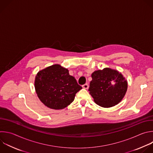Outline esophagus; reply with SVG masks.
<instances>
[{"mask_svg":"<svg viewBox=\"0 0 153 153\" xmlns=\"http://www.w3.org/2000/svg\"><path fill=\"white\" fill-rule=\"evenodd\" d=\"M82 87H83V88L87 89L89 88V85H88V83H85V84H84L83 85H82Z\"/></svg>","mask_w":153,"mask_h":153,"instance_id":"esophagus-1","label":"esophagus"}]
</instances>
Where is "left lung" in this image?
Listing matches in <instances>:
<instances>
[{"label":"left lung","mask_w":153,"mask_h":153,"mask_svg":"<svg viewBox=\"0 0 153 153\" xmlns=\"http://www.w3.org/2000/svg\"><path fill=\"white\" fill-rule=\"evenodd\" d=\"M88 91L98 105L110 108L117 105L124 97L127 82L118 71L105 68L94 71Z\"/></svg>","instance_id":"obj_1"}]
</instances>
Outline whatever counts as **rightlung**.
Returning a JSON list of instances; mask_svg holds the SVG:
<instances>
[{"label": "right lung", "mask_w": 153, "mask_h": 153, "mask_svg": "<svg viewBox=\"0 0 153 153\" xmlns=\"http://www.w3.org/2000/svg\"><path fill=\"white\" fill-rule=\"evenodd\" d=\"M35 88L41 102L49 108L62 109L71 103L76 94L82 87L68 70L60 65H53L36 76Z\"/></svg>", "instance_id": "obj_1"}]
</instances>
